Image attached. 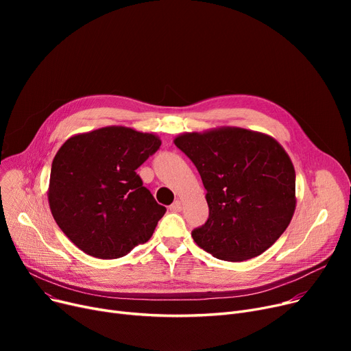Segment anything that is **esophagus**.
Segmentation results:
<instances>
[{
  "label": "esophagus",
  "mask_w": 351,
  "mask_h": 351,
  "mask_svg": "<svg viewBox=\"0 0 351 351\" xmlns=\"http://www.w3.org/2000/svg\"><path fill=\"white\" fill-rule=\"evenodd\" d=\"M180 209H182V204L179 200H175L173 204L169 206V210L171 212H180Z\"/></svg>",
  "instance_id": "1"
}]
</instances>
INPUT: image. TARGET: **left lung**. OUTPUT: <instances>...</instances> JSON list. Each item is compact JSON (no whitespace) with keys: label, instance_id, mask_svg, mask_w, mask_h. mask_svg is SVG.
Instances as JSON below:
<instances>
[{"label":"left lung","instance_id":"1","mask_svg":"<svg viewBox=\"0 0 351 351\" xmlns=\"http://www.w3.org/2000/svg\"><path fill=\"white\" fill-rule=\"evenodd\" d=\"M175 145L196 166L209 217L192 237L216 259L242 262L267 250L296 208V173L273 138L242 128L185 134Z\"/></svg>","mask_w":351,"mask_h":351}]
</instances>
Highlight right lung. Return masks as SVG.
I'll return each instance as SVG.
<instances>
[{
	"instance_id": "right-lung-1",
	"label": "right lung",
	"mask_w": 351,
	"mask_h": 351,
	"mask_svg": "<svg viewBox=\"0 0 351 351\" xmlns=\"http://www.w3.org/2000/svg\"><path fill=\"white\" fill-rule=\"evenodd\" d=\"M160 146L152 134L108 126L69 138L51 166L49 208L69 241L118 259L151 239L166 208L143 186L139 166Z\"/></svg>"
}]
</instances>
